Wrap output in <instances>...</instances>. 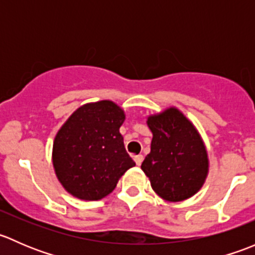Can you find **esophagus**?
<instances>
[{
	"label": "esophagus",
	"instance_id": "esophagus-1",
	"mask_svg": "<svg viewBox=\"0 0 255 255\" xmlns=\"http://www.w3.org/2000/svg\"><path fill=\"white\" fill-rule=\"evenodd\" d=\"M143 159H144V158H143V155H140V154H139V155H135V156H134V161H135V164H137V165L139 166L140 164H142Z\"/></svg>",
	"mask_w": 255,
	"mask_h": 255
}]
</instances>
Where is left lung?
<instances>
[{"label":"left lung","mask_w":255,"mask_h":255,"mask_svg":"<svg viewBox=\"0 0 255 255\" xmlns=\"http://www.w3.org/2000/svg\"><path fill=\"white\" fill-rule=\"evenodd\" d=\"M153 132L150 153L142 170L154 191L168 201H182L201 189L208 170L207 153L200 134L179 110L148 118Z\"/></svg>","instance_id":"left-lung-1"}]
</instances>
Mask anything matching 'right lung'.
<instances>
[{"instance_id": "obj_1", "label": "right lung", "mask_w": 255, "mask_h": 255, "mask_svg": "<svg viewBox=\"0 0 255 255\" xmlns=\"http://www.w3.org/2000/svg\"><path fill=\"white\" fill-rule=\"evenodd\" d=\"M125 113L111 101L85 105L56 134L53 164L63 186L81 200L107 196L135 165L126 151L120 127Z\"/></svg>"}]
</instances>
